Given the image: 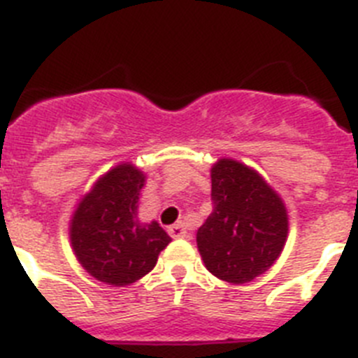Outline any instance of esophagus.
<instances>
[{
    "label": "esophagus",
    "mask_w": 358,
    "mask_h": 358,
    "mask_svg": "<svg viewBox=\"0 0 358 358\" xmlns=\"http://www.w3.org/2000/svg\"><path fill=\"white\" fill-rule=\"evenodd\" d=\"M169 235L172 238H189V231L182 224H176V226L169 227Z\"/></svg>",
    "instance_id": "34e87169"
}]
</instances>
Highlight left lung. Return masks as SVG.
I'll use <instances>...</instances> for the list:
<instances>
[{"label": "left lung", "mask_w": 358, "mask_h": 358, "mask_svg": "<svg viewBox=\"0 0 358 358\" xmlns=\"http://www.w3.org/2000/svg\"><path fill=\"white\" fill-rule=\"evenodd\" d=\"M213 211L197 231L201 258L218 280L242 285L273 267L285 248L283 199L248 164L220 157L211 166Z\"/></svg>", "instance_id": "8db88e82"}]
</instances>
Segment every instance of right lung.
Returning <instances> with one entry per match:
<instances>
[{"instance_id":"1","label":"right lung","mask_w":358,"mask_h":358,"mask_svg":"<svg viewBox=\"0 0 358 358\" xmlns=\"http://www.w3.org/2000/svg\"><path fill=\"white\" fill-rule=\"evenodd\" d=\"M145 181L136 164H116L82 195L69 220L78 264L107 285L127 287L141 280L172 242L156 220L141 222L138 217Z\"/></svg>"}]
</instances>
